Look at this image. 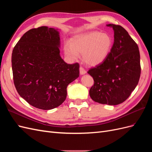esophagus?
Instances as JSON below:
<instances>
[{
    "mask_svg": "<svg viewBox=\"0 0 152 152\" xmlns=\"http://www.w3.org/2000/svg\"><path fill=\"white\" fill-rule=\"evenodd\" d=\"M79 70H80V73L81 75H84L86 73V70L82 66H80Z\"/></svg>",
    "mask_w": 152,
    "mask_h": 152,
    "instance_id": "obj_1",
    "label": "esophagus"
}]
</instances>
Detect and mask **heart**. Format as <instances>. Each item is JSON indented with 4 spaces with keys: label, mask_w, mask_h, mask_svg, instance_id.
Listing matches in <instances>:
<instances>
[{
    "label": "heart",
    "mask_w": 152,
    "mask_h": 152,
    "mask_svg": "<svg viewBox=\"0 0 152 152\" xmlns=\"http://www.w3.org/2000/svg\"><path fill=\"white\" fill-rule=\"evenodd\" d=\"M113 45L111 36L107 33L91 31L75 37L71 44L66 42L64 51L72 60L83 54L84 61L91 66H96L103 63L107 58Z\"/></svg>",
    "instance_id": "b5f03b06"
}]
</instances>
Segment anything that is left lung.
<instances>
[{"mask_svg":"<svg viewBox=\"0 0 152 152\" xmlns=\"http://www.w3.org/2000/svg\"><path fill=\"white\" fill-rule=\"evenodd\" d=\"M107 26L114 30V42L105 60L87 72L94 79L89 95L97 103L117 105L125 102L138 84L140 54L137 44L122 26Z\"/></svg>","mask_w":152,"mask_h":152,"instance_id":"8db88e82","label":"left lung"}]
</instances>
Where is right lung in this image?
<instances>
[{
	"instance_id": "right-lung-1",
	"label": "right lung",
	"mask_w": 152,
	"mask_h": 152,
	"mask_svg": "<svg viewBox=\"0 0 152 152\" xmlns=\"http://www.w3.org/2000/svg\"><path fill=\"white\" fill-rule=\"evenodd\" d=\"M59 40L57 30L40 26L26 31L12 50L14 84L35 108L47 110L61 104L68 85L79 76V64H67L59 55Z\"/></svg>"
}]
</instances>
